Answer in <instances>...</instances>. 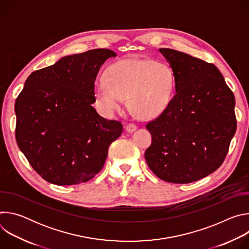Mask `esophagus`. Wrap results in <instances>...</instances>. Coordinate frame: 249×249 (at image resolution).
Segmentation results:
<instances>
[{
  "label": "esophagus",
  "instance_id": "1",
  "mask_svg": "<svg viewBox=\"0 0 249 249\" xmlns=\"http://www.w3.org/2000/svg\"><path fill=\"white\" fill-rule=\"evenodd\" d=\"M125 129L127 132H134L137 129V125H135L134 123H128L126 124Z\"/></svg>",
  "mask_w": 249,
  "mask_h": 249
}]
</instances>
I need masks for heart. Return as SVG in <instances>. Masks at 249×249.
Masks as SVG:
<instances>
[{"instance_id":"heart-1","label":"heart","mask_w":249,"mask_h":249,"mask_svg":"<svg viewBox=\"0 0 249 249\" xmlns=\"http://www.w3.org/2000/svg\"><path fill=\"white\" fill-rule=\"evenodd\" d=\"M174 89V76L164 63L150 59L127 58L111 64L106 76L93 85L97 107L105 115L119 111L125 98L140 118L152 119L169 105Z\"/></svg>"}]
</instances>
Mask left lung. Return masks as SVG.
I'll list each match as a JSON object with an SVG mask.
<instances>
[{
    "instance_id": "1",
    "label": "left lung",
    "mask_w": 249,
    "mask_h": 249,
    "mask_svg": "<svg viewBox=\"0 0 249 249\" xmlns=\"http://www.w3.org/2000/svg\"><path fill=\"white\" fill-rule=\"evenodd\" d=\"M169 63L175 94L146 128L152 144L146 161L159 178L191 183L224 162L236 130L234 95L219 69L186 53L160 48Z\"/></svg>"
}]
</instances>
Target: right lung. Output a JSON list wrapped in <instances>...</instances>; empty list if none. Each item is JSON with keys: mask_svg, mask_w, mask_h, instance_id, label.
Here are the masks:
<instances>
[{"mask_svg": "<svg viewBox=\"0 0 249 249\" xmlns=\"http://www.w3.org/2000/svg\"><path fill=\"white\" fill-rule=\"evenodd\" d=\"M110 57L116 54L109 49L63 57L31 73L16 100L18 146L50 183L76 185L93 178L121 136V122L101 117L91 105L99 68Z\"/></svg>", "mask_w": 249, "mask_h": 249, "instance_id": "add662e5", "label": "right lung"}]
</instances>
